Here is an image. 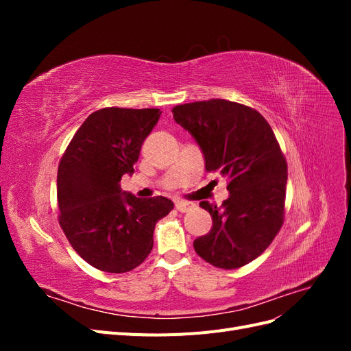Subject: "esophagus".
<instances>
[{
	"label": "esophagus",
	"instance_id": "esophagus-1",
	"mask_svg": "<svg viewBox=\"0 0 351 351\" xmlns=\"http://www.w3.org/2000/svg\"><path fill=\"white\" fill-rule=\"evenodd\" d=\"M193 206H195V204H192V202H187V200H177L176 202V209L180 212H187Z\"/></svg>",
	"mask_w": 351,
	"mask_h": 351
}]
</instances>
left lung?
Masks as SVG:
<instances>
[{"label":"left lung","instance_id":"1","mask_svg":"<svg viewBox=\"0 0 351 351\" xmlns=\"http://www.w3.org/2000/svg\"><path fill=\"white\" fill-rule=\"evenodd\" d=\"M173 115L197 142L206 171L228 178L221 206L200 202L212 228L193 247L217 268L244 267L267 250L284 221L287 162L271 125L256 110L226 99L177 105Z\"/></svg>","mask_w":351,"mask_h":351}]
</instances>
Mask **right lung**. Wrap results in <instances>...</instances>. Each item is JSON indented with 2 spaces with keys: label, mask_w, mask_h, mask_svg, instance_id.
I'll list each match as a JSON object with an SVG mask.
<instances>
[{
  "label": "right lung",
  "mask_w": 351,
  "mask_h": 351,
  "mask_svg": "<svg viewBox=\"0 0 351 351\" xmlns=\"http://www.w3.org/2000/svg\"><path fill=\"white\" fill-rule=\"evenodd\" d=\"M159 117L158 108L95 111L60 161V226L79 256L99 271L121 274L139 267L154 247L156 222L174 208L164 196L141 199L120 187L121 177L134 173Z\"/></svg>",
  "instance_id": "obj_1"
}]
</instances>
